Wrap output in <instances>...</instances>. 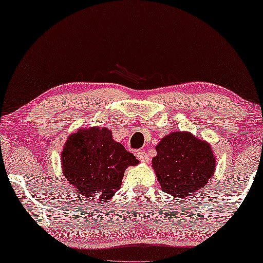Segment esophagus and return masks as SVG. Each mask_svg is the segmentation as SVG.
<instances>
[{
	"instance_id": "esophagus-1",
	"label": "esophagus",
	"mask_w": 263,
	"mask_h": 263,
	"mask_svg": "<svg viewBox=\"0 0 263 263\" xmlns=\"http://www.w3.org/2000/svg\"><path fill=\"white\" fill-rule=\"evenodd\" d=\"M136 157L139 158V160H140L142 163H148V162H149L148 154L145 153V152H143V150H142V152H137V153H136Z\"/></svg>"
}]
</instances>
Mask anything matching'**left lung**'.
Returning a JSON list of instances; mask_svg holds the SVG:
<instances>
[{
    "instance_id": "1",
    "label": "left lung",
    "mask_w": 263,
    "mask_h": 263,
    "mask_svg": "<svg viewBox=\"0 0 263 263\" xmlns=\"http://www.w3.org/2000/svg\"><path fill=\"white\" fill-rule=\"evenodd\" d=\"M153 169L162 191L176 198L204 189L216 171V155L208 141L190 132H172L156 145Z\"/></svg>"
}]
</instances>
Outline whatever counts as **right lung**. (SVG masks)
Listing matches in <instances>:
<instances>
[{
  "label": "right lung",
  "instance_id": "obj_1",
  "mask_svg": "<svg viewBox=\"0 0 263 263\" xmlns=\"http://www.w3.org/2000/svg\"><path fill=\"white\" fill-rule=\"evenodd\" d=\"M63 175L80 196L103 201L121 187L124 171L139 160L114 141L107 127L79 128L67 137L62 154Z\"/></svg>",
  "mask_w": 263,
  "mask_h": 263
}]
</instances>
